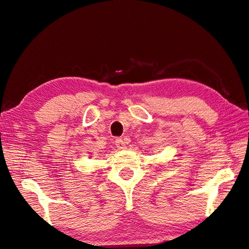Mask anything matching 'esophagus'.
Returning a JSON list of instances; mask_svg holds the SVG:
<instances>
[{
  "mask_svg": "<svg viewBox=\"0 0 249 249\" xmlns=\"http://www.w3.org/2000/svg\"><path fill=\"white\" fill-rule=\"evenodd\" d=\"M115 144H116L117 149H124L125 146H126V142H124V139H122V138L119 137V138L115 139Z\"/></svg>",
  "mask_w": 249,
  "mask_h": 249,
  "instance_id": "esophagus-1",
  "label": "esophagus"
}]
</instances>
